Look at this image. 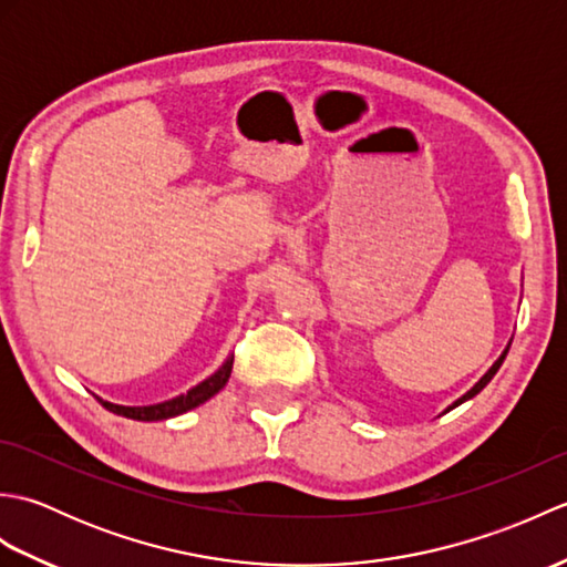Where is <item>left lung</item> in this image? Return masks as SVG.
Instances as JSON below:
<instances>
[{"mask_svg": "<svg viewBox=\"0 0 567 567\" xmlns=\"http://www.w3.org/2000/svg\"><path fill=\"white\" fill-rule=\"evenodd\" d=\"M504 358H507V351H504V353H502V358H499V360H497V363H495V365H492V368H489V372H487V375H485V378H483V380H480V382H477V384H475V388H473V390H470V392H467V394H463V396H461V400H457V402H455V404H453V406H457V404H463V402H465V400H470V396H475V394H477V392H480V390H483V388H485V384H487V382H489V380H492V378H495V372H497V370H499V365H502V363H504ZM453 406H451V409H453Z\"/></svg>", "mask_w": 567, "mask_h": 567, "instance_id": "left-lung-1", "label": "left lung"}]
</instances>
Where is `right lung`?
<instances>
[{
	"label": "right lung",
	"mask_w": 567,
	"mask_h": 567,
	"mask_svg": "<svg viewBox=\"0 0 567 567\" xmlns=\"http://www.w3.org/2000/svg\"><path fill=\"white\" fill-rule=\"evenodd\" d=\"M231 365H234V358H228L226 363L221 365V370L212 375L209 380H204L202 384H197L195 390H189L187 394H179L171 402H163V404H153V406H122V404H112V402H104L100 400L110 412L114 414H122L128 419H138V421H158V419H171L177 414H185L189 409L199 406L202 402H207L209 396H214L219 392L224 384L228 382V375H231Z\"/></svg>",
	"instance_id": "right-lung-1"
}]
</instances>
